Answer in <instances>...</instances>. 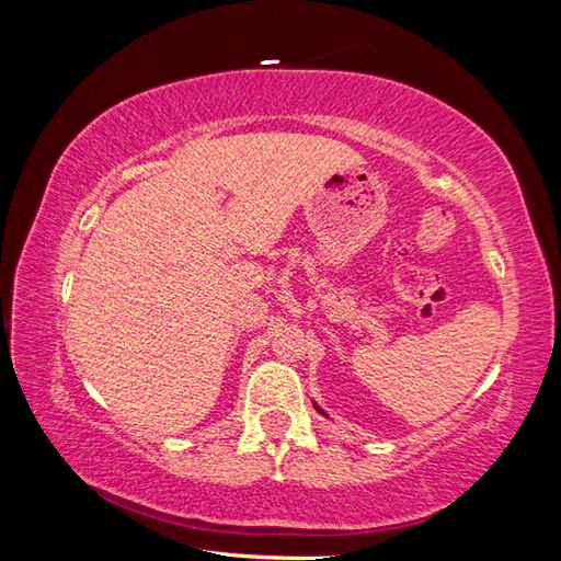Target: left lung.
I'll return each instance as SVG.
<instances>
[{
    "instance_id": "8db88e82",
    "label": "left lung",
    "mask_w": 561,
    "mask_h": 561,
    "mask_svg": "<svg viewBox=\"0 0 561 561\" xmlns=\"http://www.w3.org/2000/svg\"><path fill=\"white\" fill-rule=\"evenodd\" d=\"M316 410H318V407H316Z\"/></svg>"
}]
</instances>
